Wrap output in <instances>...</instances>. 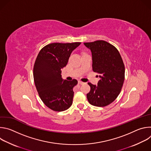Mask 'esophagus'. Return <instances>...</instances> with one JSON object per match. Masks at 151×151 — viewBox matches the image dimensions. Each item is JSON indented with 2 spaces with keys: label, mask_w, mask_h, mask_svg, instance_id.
Returning a JSON list of instances; mask_svg holds the SVG:
<instances>
[{
  "label": "esophagus",
  "mask_w": 151,
  "mask_h": 151,
  "mask_svg": "<svg viewBox=\"0 0 151 151\" xmlns=\"http://www.w3.org/2000/svg\"><path fill=\"white\" fill-rule=\"evenodd\" d=\"M78 83H79V84H81V85H82V84L84 83V82H82V81H78Z\"/></svg>",
  "instance_id": "obj_1"
}]
</instances>
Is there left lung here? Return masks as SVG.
Listing matches in <instances>:
<instances>
[{
    "label": "left lung",
    "mask_w": 151,
    "mask_h": 151,
    "mask_svg": "<svg viewBox=\"0 0 151 151\" xmlns=\"http://www.w3.org/2000/svg\"><path fill=\"white\" fill-rule=\"evenodd\" d=\"M92 54L93 70L99 74L97 85L88 83L87 94L89 103L104 107L112 103L119 94L124 81L125 68L118 50L104 40L83 43Z\"/></svg>",
    "instance_id": "left-lung-1"
}]
</instances>
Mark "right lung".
I'll list each match as a JSON object with an SVG mask.
<instances>
[{"label":"right lung","instance_id":"add662e5","mask_svg":"<svg viewBox=\"0 0 151 151\" xmlns=\"http://www.w3.org/2000/svg\"><path fill=\"white\" fill-rule=\"evenodd\" d=\"M81 44L52 43L43 48L37 56L33 68L36 88L42 101L52 111H66L72 104L73 88L78 81L63 79L61 69Z\"/></svg>","mask_w":151,"mask_h":151}]
</instances>
